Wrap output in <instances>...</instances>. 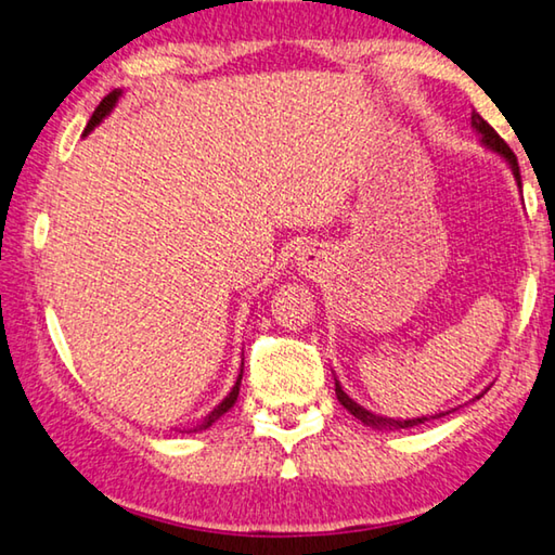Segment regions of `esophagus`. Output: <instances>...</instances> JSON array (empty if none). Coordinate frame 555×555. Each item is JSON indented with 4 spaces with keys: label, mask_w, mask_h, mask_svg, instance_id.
I'll return each instance as SVG.
<instances>
[{
    "label": "esophagus",
    "mask_w": 555,
    "mask_h": 555,
    "mask_svg": "<svg viewBox=\"0 0 555 555\" xmlns=\"http://www.w3.org/2000/svg\"><path fill=\"white\" fill-rule=\"evenodd\" d=\"M302 260H305V266L317 268V266H320V260H322V253L320 250H307Z\"/></svg>",
    "instance_id": "34e87169"
}]
</instances>
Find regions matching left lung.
I'll list each match as a JSON object with an SVG mask.
<instances>
[{
	"mask_svg": "<svg viewBox=\"0 0 555 555\" xmlns=\"http://www.w3.org/2000/svg\"><path fill=\"white\" fill-rule=\"evenodd\" d=\"M472 127H475V130H477L479 134H482V140H485L487 147H492L494 152L502 154V157L508 162V165H512L514 175H516V179H519V184H521V175H519V162H516V154L512 152V147H508V144H506L502 138H499L494 127L489 125L487 120H482V115H477V113H472ZM334 390H337V398H339V403H341L344 408H347V411H349L353 417H359L361 423L371 425V428H393V430H398V428H413V425L428 421V417H413V421H393V417L374 415V413H371V411H366V408H361L359 403H353L351 398H349V396L344 393V390H341L339 380H337V384H334ZM440 415H444V413H440ZM440 415H438V417H440Z\"/></svg>",
	"mask_w": 555,
	"mask_h": 555,
	"instance_id": "left-lung-1",
	"label": "left lung"
}]
</instances>
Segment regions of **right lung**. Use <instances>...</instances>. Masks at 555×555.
Returning <instances> with one entry per match:
<instances>
[{
    "label": "right lung",
    "mask_w": 555,
    "mask_h": 555,
    "mask_svg": "<svg viewBox=\"0 0 555 555\" xmlns=\"http://www.w3.org/2000/svg\"><path fill=\"white\" fill-rule=\"evenodd\" d=\"M117 98H120V90H113V93L111 95H105L103 100H100V105L95 107V113H93V117H90V122L86 125V130H83V134H88L90 130H93V127L100 122V120H103V117L107 115V113H111L113 111V107H115V103H117ZM238 390H241V376H238V380H235V386L231 388V393L229 396H225L223 398V401H221V405H216L214 408V413L211 415H208L206 417V423L202 425V428L206 430V428H211V423H216L218 421V417H221L225 411H229V408L235 403V398H238Z\"/></svg>",
    "instance_id": "right-lung-1"
}]
</instances>
